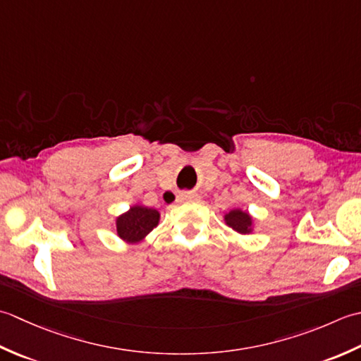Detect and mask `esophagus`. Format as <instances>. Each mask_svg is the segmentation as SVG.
I'll use <instances>...</instances> for the list:
<instances>
[{
    "mask_svg": "<svg viewBox=\"0 0 361 361\" xmlns=\"http://www.w3.org/2000/svg\"><path fill=\"white\" fill-rule=\"evenodd\" d=\"M200 200V196L196 193H191V191H183L178 196V202H190V201H197Z\"/></svg>",
    "mask_w": 361,
    "mask_h": 361,
    "instance_id": "obj_1",
    "label": "esophagus"
}]
</instances>
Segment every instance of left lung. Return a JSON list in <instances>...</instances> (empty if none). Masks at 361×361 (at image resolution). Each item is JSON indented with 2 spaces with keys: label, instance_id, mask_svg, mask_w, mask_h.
Segmentation results:
<instances>
[{
  "label": "left lung",
  "instance_id": "1",
  "mask_svg": "<svg viewBox=\"0 0 361 361\" xmlns=\"http://www.w3.org/2000/svg\"><path fill=\"white\" fill-rule=\"evenodd\" d=\"M224 223L240 235H251L254 232V218L243 209H232L224 213Z\"/></svg>",
  "mask_w": 361,
  "mask_h": 361
}]
</instances>
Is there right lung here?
I'll list each match as a JSON object with an SVG mask.
<instances>
[{
	"label": "right lung",
	"instance_id": "1",
	"mask_svg": "<svg viewBox=\"0 0 361 361\" xmlns=\"http://www.w3.org/2000/svg\"><path fill=\"white\" fill-rule=\"evenodd\" d=\"M160 221V212L157 209L145 207L134 204L128 212L115 218L116 235L128 245H137L146 238L152 229H156Z\"/></svg>",
	"mask_w": 361,
	"mask_h": 361
}]
</instances>
